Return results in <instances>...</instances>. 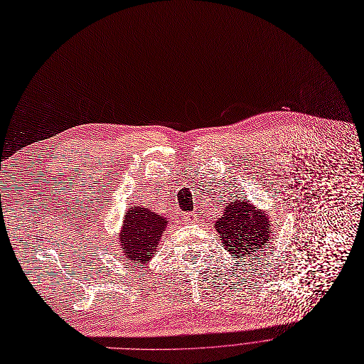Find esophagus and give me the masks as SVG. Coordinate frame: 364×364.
<instances>
[{
  "mask_svg": "<svg viewBox=\"0 0 364 364\" xmlns=\"http://www.w3.org/2000/svg\"><path fill=\"white\" fill-rule=\"evenodd\" d=\"M183 219H184L186 223H196L197 219H199V218H197L196 213H184V215H183Z\"/></svg>",
  "mask_w": 364,
  "mask_h": 364,
  "instance_id": "34e87169",
  "label": "esophagus"
}]
</instances>
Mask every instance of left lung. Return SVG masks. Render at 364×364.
Returning <instances> with one entry per match:
<instances>
[{
	"instance_id": "1",
	"label": "left lung",
	"mask_w": 364,
	"mask_h": 364,
	"mask_svg": "<svg viewBox=\"0 0 364 364\" xmlns=\"http://www.w3.org/2000/svg\"><path fill=\"white\" fill-rule=\"evenodd\" d=\"M222 218L213 225L220 235L225 250L234 258H250L270 244L274 225L269 213L244 199H229L223 206Z\"/></svg>"
}]
</instances>
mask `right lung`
Instances as JSON below:
<instances>
[{
    "label": "right lung",
    "mask_w": 364,
    "mask_h": 364,
    "mask_svg": "<svg viewBox=\"0 0 364 364\" xmlns=\"http://www.w3.org/2000/svg\"><path fill=\"white\" fill-rule=\"evenodd\" d=\"M168 219L145 206H130L119 232L120 248L127 264H145L156 254V247L162 240Z\"/></svg>",
    "instance_id": "obj_1"
}]
</instances>
